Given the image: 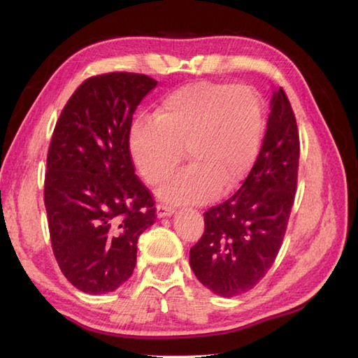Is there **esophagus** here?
Masks as SVG:
<instances>
[{"mask_svg":"<svg viewBox=\"0 0 358 358\" xmlns=\"http://www.w3.org/2000/svg\"><path fill=\"white\" fill-rule=\"evenodd\" d=\"M173 214V209L171 206H166V204H157V215L162 217H169Z\"/></svg>","mask_w":358,"mask_h":358,"instance_id":"1","label":"esophagus"}]
</instances>
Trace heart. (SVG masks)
<instances>
[{
	"mask_svg": "<svg viewBox=\"0 0 358 358\" xmlns=\"http://www.w3.org/2000/svg\"><path fill=\"white\" fill-rule=\"evenodd\" d=\"M264 134L262 95L250 86L199 81L163 96L155 118H136L129 152L149 185H158L186 157L189 164L159 187V199L204 203L240 186L252 171Z\"/></svg>",
	"mask_w": 358,
	"mask_h": 358,
	"instance_id": "1",
	"label": "heart"
}]
</instances>
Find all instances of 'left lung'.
I'll use <instances>...</instances> for the list:
<instances>
[{
	"instance_id": "obj_1",
	"label": "left lung",
	"mask_w": 358,
	"mask_h": 358,
	"mask_svg": "<svg viewBox=\"0 0 358 358\" xmlns=\"http://www.w3.org/2000/svg\"><path fill=\"white\" fill-rule=\"evenodd\" d=\"M299 158L295 115L280 87L252 171L237 192L204 212V232L189 252L195 277L212 292H248L271 269L294 206Z\"/></svg>"
}]
</instances>
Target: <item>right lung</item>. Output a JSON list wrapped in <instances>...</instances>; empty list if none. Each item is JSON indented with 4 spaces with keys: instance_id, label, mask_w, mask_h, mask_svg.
<instances>
[{
    "instance_id": "1",
    "label": "right lung",
    "mask_w": 358,
    "mask_h": 358,
    "mask_svg": "<svg viewBox=\"0 0 358 358\" xmlns=\"http://www.w3.org/2000/svg\"><path fill=\"white\" fill-rule=\"evenodd\" d=\"M155 86L143 73L90 77L53 129L44 178L52 250L86 294L112 292L129 280L138 237L155 223L154 196L129 152L134 112Z\"/></svg>"
}]
</instances>
